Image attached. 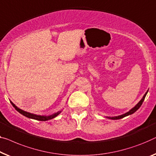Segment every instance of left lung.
<instances>
[{"label": "left lung", "instance_id": "obj_1", "mask_svg": "<svg viewBox=\"0 0 156 156\" xmlns=\"http://www.w3.org/2000/svg\"><path fill=\"white\" fill-rule=\"evenodd\" d=\"M148 91V90H147V92L145 93V94L144 95V97H142V99H141V100L139 101V103L136 104V105L134 106V107L132 108L131 110H129L128 112L125 113H124V114H122V115H118V116H115V117H106V118H109V119H112V120H118V119H121V118L125 117V116H127V115H129L132 114V113H134V112H135V111H137L138 109L140 108V106H141V104H142L144 100V99H145V97L146 96V94H147Z\"/></svg>", "mask_w": 156, "mask_h": 156}]
</instances>
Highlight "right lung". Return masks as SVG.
<instances>
[{"instance_id": "add662e5", "label": "right lung", "mask_w": 156, "mask_h": 156, "mask_svg": "<svg viewBox=\"0 0 156 156\" xmlns=\"http://www.w3.org/2000/svg\"><path fill=\"white\" fill-rule=\"evenodd\" d=\"M10 103L12 104V105L14 107H15V108L16 109V110H17L19 113H20L22 115L26 116V117L29 118H31V119L40 120V121H46V120L52 119V118H55L56 116H57L60 113L62 112V111H58V112L55 113H53V114L50 115H36V114H34V113H29V112H27V111H24L22 110V109L19 108L17 106H15V104H14L11 101H10Z\"/></svg>"}]
</instances>
